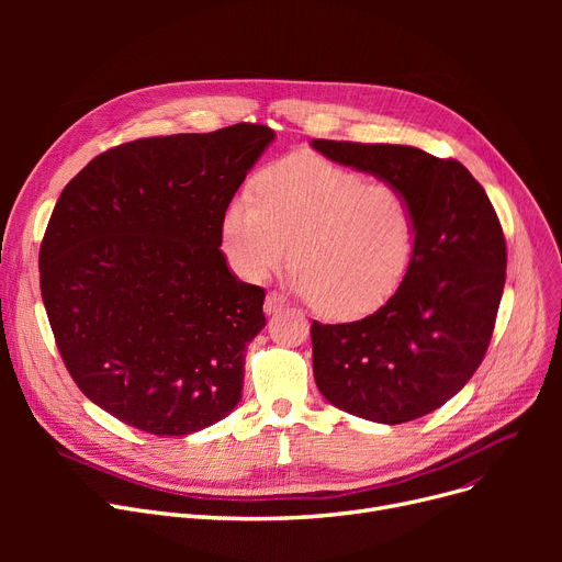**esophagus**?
I'll list each match as a JSON object with an SVG mask.
<instances>
[{
	"instance_id": "obj_1",
	"label": "esophagus",
	"mask_w": 562,
	"mask_h": 562,
	"mask_svg": "<svg viewBox=\"0 0 562 562\" xmlns=\"http://www.w3.org/2000/svg\"><path fill=\"white\" fill-rule=\"evenodd\" d=\"M284 307H286V299L282 296V293H278V291H271L269 296H266V301H263V312L266 314H278Z\"/></svg>"
}]
</instances>
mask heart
Listing matches in <instances>:
<instances>
[{"label": "heart", "mask_w": 562, "mask_h": 562, "mask_svg": "<svg viewBox=\"0 0 562 562\" xmlns=\"http://www.w3.org/2000/svg\"><path fill=\"white\" fill-rule=\"evenodd\" d=\"M291 286L333 318H358L385 305L409 271L417 216L392 182L316 155H291L263 168L255 195L236 193L221 216L229 269L263 280L289 257Z\"/></svg>", "instance_id": "b5f03b06"}]
</instances>
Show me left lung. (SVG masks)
<instances>
[{
    "label": "left lung",
    "instance_id": "obj_1",
    "mask_svg": "<svg viewBox=\"0 0 562 562\" xmlns=\"http://www.w3.org/2000/svg\"><path fill=\"white\" fill-rule=\"evenodd\" d=\"M330 161L401 187L415 206L417 248L378 312L312 323L318 392L348 415L405 424L453 398L481 367L506 284V236L483 187L456 159L419 147L316 138Z\"/></svg>",
    "mask_w": 562,
    "mask_h": 562
}]
</instances>
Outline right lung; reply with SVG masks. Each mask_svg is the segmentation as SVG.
<instances>
[{"instance_id":"right-lung-1","label":"right lung","mask_w":562,"mask_h":562,"mask_svg":"<svg viewBox=\"0 0 562 562\" xmlns=\"http://www.w3.org/2000/svg\"><path fill=\"white\" fill-rule=\"evenodd\" d=\"M276 138L239 123L138 138L68 182L41 244V293L77 387L127 426L184 437L241 401L263 289L221 252V216Z\"/></svg>"}]
</instances>
